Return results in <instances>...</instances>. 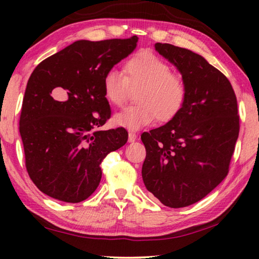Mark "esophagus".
Returning <instances> with one entry per match:
<instances>
[{
    "label": "esophagus",
    "instance_id": "esophagus-1",
    "mask_svg": "<svg viewBox=\"0 0 259 259\" xmlns=\"http://www.w3.org/2000/svg\"><path fill=\"white\" fill-rule=\"evenodd\" d=\"M136 139H137V134L133 133V131H130V133H129V142L133 143V142H135Z\"/></svg>",
    "mask_w": 259,
    "mask_h": 259
}]
</instances>
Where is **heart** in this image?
Listing matches in <instances>:
<instances>
[{"label": "heart", "mask_w": 259, "mask_h": 259, "mask_svg": "<svg viewBox=\"0 0 259 259\" xmlns=\"http://www.w3.org/2000/svg\"><path fill=\"white\" fill-rule=\"evenodd\" d=\"M130 89H139L136 105L125 107L113 117L114 123L137 130L155 119L172 120L185 104L187 88L182 76L163 59L151 51H139L125 61L123 73L109 69L103 77V94L108 103L121 106Z\"/></svg>", "instance_id": "1"}]
</instances>
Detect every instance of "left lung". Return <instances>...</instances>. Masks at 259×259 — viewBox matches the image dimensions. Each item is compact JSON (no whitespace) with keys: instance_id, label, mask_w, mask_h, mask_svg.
I'll return each instance as SVG.
<instances>
[{"instance_id":"8db88e82","label":"left lung","mask_w":259,"mask_h":259,"mask_svg":"<svg viewBox=\"0 0 259 259\" xmlns=\"http://www.w3.org/2000/svg\"><path fill=\"white\" fill-rule=\"evenodd\" d=\"M155 50L181 72L185 104L168 123L142 135L147 191L170 208L202 200L229 174L239 137L238 102L230 81L202 56L169 43Z\"/></svg>"}]
</instances>
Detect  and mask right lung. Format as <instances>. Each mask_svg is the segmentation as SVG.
Wrapping results in <instances>:
<instances>
[{"label": "right lung", "instance_id": "right-lung-1", "mask_svg": "<svg viewBox=\"0 0 259 259\" xmlns=\"http://www.w3.org/2000/svg\"><path fill=\"white\" fill-rule=\"evenodd\" d=\"M138 37L81 40L41 61L25 90L19 133L25 165L38 190L77 203L102 179L103 160L128 140L124 128L97 130L111 117L103 77L137 46Z\"/></svg>", "mask_w": 259, "mask_h": 259}]
</instances>
